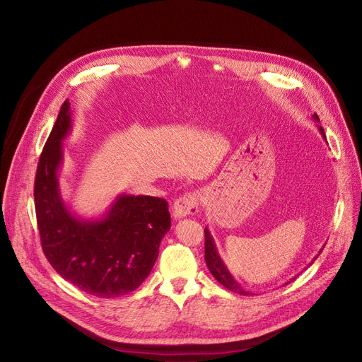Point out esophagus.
Listing matches in <instances>:
<instances>
[{
  "label": "esophagus",
  "mask_w": 362,
  "mask_h": 362,
  "mask_svg": "<svg viewBox=\"0 0 362 362\" xmlns=\"http://www.w3.org/2000/svg\"><path fill=\"white\" fill-rule=\"evenodd\" d=\"M199 202L201 198L198 192H191L179 197L173 205V217L183 218L189 216H195L199 211Z\"/></svg>",
  "instance_id": "obj_1"
}]
</instances>
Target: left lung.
Instances as JSON below:
<instances>
[{
  "instance_id": "1",
  "label": "left lung",
  "mask_w": 362,
  "mask_h": 362,
  "mask_svg": "<svg viewBox=\"0 0 362 362\" xmlns=\"http://www.w3.org/2000/svg\"><path fill=\"white\" fill-rule=\"evenodd\" d=\"M314 120L320 122L317 114H314ZM318 129H320V133L322 135V138H326L325 130H322V127L318 126ZM204 233H205V262H206L208 270H210V273L214 276V279H216L218 283H221L226 289H229V291H232V292H235V293H239V295H243V296L251 295L248 291L242 289L240 284L232 277V274L229 273V270H227V267H226L224 262L221 261V258H220V255H218V252H217L216 243H214V240H213L210 232H208V229H205ZM321 251H322V250H321ZM317 257H318V255H317ZM317 257H315V258H317ZM315 258H314V259H315ZM314 259H313V261H314ZM311 264H313V262H311ZM292 280H293V279H291V281H292ZM291 281H288V283H291ZM288 283H286V284H288Z\"/></svg>"
}]
</instances>
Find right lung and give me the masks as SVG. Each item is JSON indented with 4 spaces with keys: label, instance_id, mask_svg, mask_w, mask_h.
I'll return each mask as SVG.
<instances>
[{
    "label": "right lung",
    "instance_id": "add662e5",
    "mask_svg": "<svg viewBox=\"0 0 362 362\" xmlns=\"http://www.w3.org/2000/svg\"><path fill=\"white\" fill-rule=\"evenodd\" d=\"M71 127L64 101L36 168L35 211L42 251L52 269L81 291L117 298L141 286L170 230L164 198L120 195L107 216L81 220L64 205L57 173L63 163L62 141Z\"/></svg>",
    "mask_w": 362,
    "mask_h": 362
}]
</instances>
